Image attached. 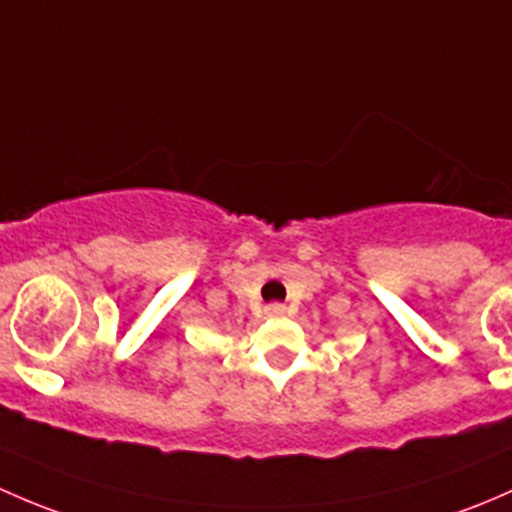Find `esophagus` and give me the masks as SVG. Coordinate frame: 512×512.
Here are the masks:
<instances>
[{"mask_svg":"<svg viewBox=\"0 0 512 512\" xmlns=\"http://www.w3.org/2000/svg\"><path fill=\"white\" fill-rule=\"evenodd\" d=\"M283 313H286V305H281V303L266 305V315H268V318H281Z\"/></svg>","mask_w":512,"mask_h":512,"instance_id":"34e87169","label":"esophagus"}]
</instances>
